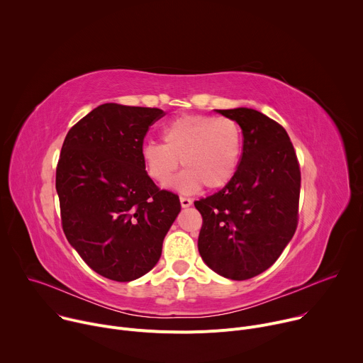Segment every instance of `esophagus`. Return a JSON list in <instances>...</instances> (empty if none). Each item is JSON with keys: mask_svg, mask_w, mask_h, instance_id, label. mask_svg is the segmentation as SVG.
<instances>
[{"mask_svg": "<svg viewBox=\"0 0 363 363\" xmlns=\"http://www.w3.org/2000/svg\"><path fill=\"white\" fill-rule=\"evenodd\" d=\"M179 201H181L182 208H188V206L192 205V199L188 196H179Z\"/></svg>", "mask_w": 363, "mask_h": 363, "instance_id": "34e87169", "label": "esophagus"}]
</instances>
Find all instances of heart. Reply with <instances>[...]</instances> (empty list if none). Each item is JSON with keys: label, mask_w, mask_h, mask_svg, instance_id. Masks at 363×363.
<instances>
[{"label": "heart", "mask_w": 363, "mask_h": 363, "mask_svg": "<svg viewBox=\"0 0 363 363\" xmlns=\"http://www.w3.org/2000/svg\"><path fill=\"white\" fill-rule=\"evenodd\" d=\"M164 143H143L140 157L147 177L167 185L182 164L174 186L192 194L201 186L221 189L234 178L242 149L240 125L230 118L181 115L162 130Z\"/></svg>", "instance_id": "1"}]
</instances>
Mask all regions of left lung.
Returning a JSON list of instances; mask_svg holds the SVG:
<instances>
[{
	"mask_svg": "<svg viewBox=\"0 0 363 363\" xmlns=\"http://www.w3.org/2000/svg\"><path fill=\"white\" fill-rule=\"evenodd\" d=\"M218 113L240 125L242 153L230 184L194 202L202 216L198 250L218 274L247 280L272 267L296 233L300 167L276 121L247 108Z\"/></svg>",
	"mask_w": 363,
	"mask_h": 363,
	"instance_id": "1",
	"label": "left lung"
}]
</instances>
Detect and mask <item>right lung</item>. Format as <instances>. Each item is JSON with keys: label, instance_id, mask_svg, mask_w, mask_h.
<instances>
[{"label": "right lung", "instance_id": "obj_1", "mask_svg": "<svg viewBox=\"0 0 363 363\" xmlns=\"http://www.w3.org/2000/svg\"><path fill=\"white\" fill-rule=\"evenodd\" d=\"M157 108L105 103L67 133L56 169L62 227L84 263L132 281L158 263L179 196L147 177L140 149Z\"/></svg>", "mask_w": 363, "mask_h": 363}]
</instances>
